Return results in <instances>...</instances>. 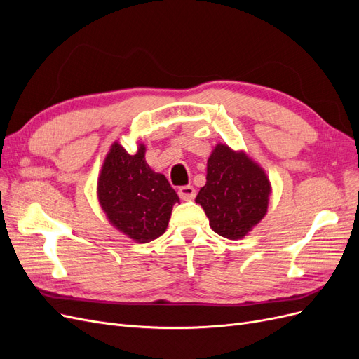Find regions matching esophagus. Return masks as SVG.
<instances>
[{"mask_svg":"<svg viewBox=\"0 0 359 359\" xmlns=\"http://www.w3.org/2000/svg\"><path fill=\"white\" fill-rule=\"evenodd\" d=\"M178 194L182 201H191V199H194V196H196V189H194L193 186H182V187H180Z\"/></svg>","mask_w":359,"mask_h":359,"instance_id":"1","label":"esophagus"}]
</instances>
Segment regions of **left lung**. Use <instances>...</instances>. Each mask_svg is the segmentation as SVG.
I'll return each instance as SVG.
<instances>
[{"label":"left lung","mask_w":359,"mask_h":359,"mask_svg":"<svg viewBox=\"0 0 359 359\" xmlns=\"http://www.w3.org/2000/svg\"><path fill=\"white\" fill-rule=\"evenodd\" d=\"M269 193L265 172L252 158L219 144L208 158L206 184L196 202L215 233L240 240L264 219Z\"/></svg>","instance_id":"left-lung-1"}]
</instances>
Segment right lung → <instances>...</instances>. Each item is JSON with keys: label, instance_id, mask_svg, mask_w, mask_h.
<instances>
[{"label": "right lung", "instance_id": "right-lung-1", "mask_svg": "<svg viewBox=\"0 0 359 359\" xmlns=\"http://www.w3.org/2000/svg\"><path fill=\"white\" fill-rule=\"evenodd\" d=\"M99 201L118 231L137 243H149L165 233L180 198L166 177L148 166L144 145L132 156L114 144L99 178Z\"/></svg>", "mask_w": 359, "mask_h": 359}]
</instances>
